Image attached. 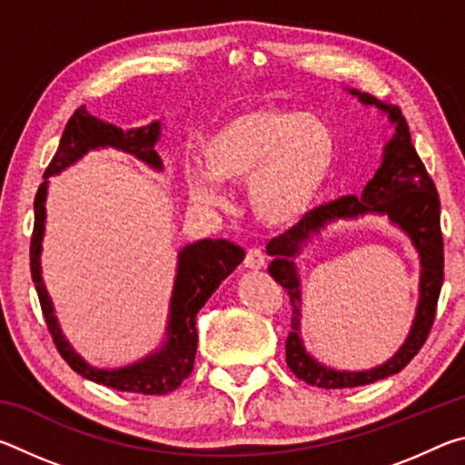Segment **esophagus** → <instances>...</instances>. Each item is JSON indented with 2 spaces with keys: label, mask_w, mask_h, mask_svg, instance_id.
Wrapping results in <instances>:
<instances>
[{
  "label": "esophagus",
  "mask_w": 465,
  "mask_h": 465,
  "mask_svg": "<svg viewBox=\"0 0 465 465\" xmlns=\"http://www.w3.org/2000/svg\"><path fill=\"white\" fill-rule=\"evenodd\" d=\"M243 264H246V269L252 271H258L264 266V252L261 248H250L246 252V258H243Z\"/></svg>",
  "instance_id": "esophagus-1"
}]
</instances>
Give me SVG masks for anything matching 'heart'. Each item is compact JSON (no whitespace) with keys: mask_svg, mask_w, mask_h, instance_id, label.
<instances>
[{"mask_svg":"<svg viewBox=\"0 0 465 465\" xmlns=\"http://www.w3.org/2000/svg\"><path fill=\"white\" fill-rule=\"evenodd\" d=\"M336 160V137L318 116L261 106L219 123L201 141V163H186L184 186L199 207H222V183L246 180L248 204L269 225L310 213Z\"/></svg>","mask_w":465,"mask_h":465,"instance_id":"b5f03b06","label":"heart"}]
</instances>
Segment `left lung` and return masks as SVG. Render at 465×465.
I'll list each match as a JSON object with an SVG mask.
<instances>
[{"label": "left lung", "mask_w": 465, "mask_h": 465, "mask_svg": "<svg viewBox=\"0 0 465 465\" xmlns=\"http://www.w3.org/2000/svg\"><path fill=\"white\" fill-rule=\"evenodd\" d=\"M346 92L355 96L361 104L380 110L381 114L388 116L390 124H393V135L383 147L380 168L369 180L359 199L357 196H342L338 201L322 204V207L310 211L291 230L272 238L266 246V254L272 258L269 264L271 277L281 282L282 289H287L291 308H293L291 332L285 342L287 365L302 381L324 390L357 388V385L373 383L402 371L427 341L432 320H435L440 285H443V235H440L439 194L435 183L430 180L412 145L411 129H408L402 110L390 102L377 100L367 92H359L355 88H346ZM365 214L385 216L411 240L421 264L420 303L407 341L385 364L363 372H349L348 370L324 366L304 349L301 336L302 292L294 258L328 224L336 221H354Z\"/></svg>", "instance_id": "obj_1"}]
</instances>
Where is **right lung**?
<instances>
[{
  "label": "right lung",
  "mask_w": 465,
  "mask_h": 465,
  "mask_svg": "<svg viewBox=\"0 0 465 465\" xmlns=\"http://www.w3.org/2000/svg\"><path fill=\"white\" fill-rule=\"evenodd\" d=\"M162 135V121H152L143 127L121 129L113 123H104L92 116L85 106H80L63 131L57 153L53 155L49 168L45 170V183L38 186L35 196V232L30 240V272L41 299L43 316L49 326L54 344L61 357L75 373L90 381L106 385V388L133 393H149V396H162V393L174 391L188 375H191L196 357V313L207 303V299L215 293L230 274L238 269L246 252L242 246L230 240H199L188 243L178 252L176 277L170 297V313L166 322V334L162 344L149 352L143 359L124 367L100 369L90 365L59 326L54 316V305L45 287L41 254L46 223V194H49V178L57 176L84 155L96 149H119L145 163L155 172L163 170L162 157L155 152V143Z\"/></svg>",
  "instance_id": "1"
}]
</instances>
